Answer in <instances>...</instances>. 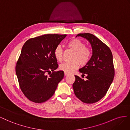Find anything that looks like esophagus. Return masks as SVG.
Returning <instances> with one entry per match:
<instances>
[{
    "label": "esophagus",
    "mask_w": 130,
    "mask_h": 130,
    "mask_svg": "<svg viewBox=\"0 0 130 130\" xmlns=\"http://www.w3.org/2000/svg\"><path fill=\"white\" fill-rule=\"evenodd\" d=\"M65 76H68V75H69V73H66V72H65Z\"/></svg>",
    "instance_id": "obj_1"
}]
</instances>
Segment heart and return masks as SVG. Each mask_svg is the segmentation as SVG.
Here are the masks:
<instances>
[{
	"label": "heart",
	"mask_w": 130,
	"mask_h": 130,
	"mask_svg": "<svg viewBox=\"0 0 130 130\" xmlns=\"http://www.w3.org/2000/svg\"><path fill=\"white\" fill-rule=\"evenodd\" d=\"M69 48L75 51L72 58L73 61L71 62H63L59 66V69L64 72L71 73L79 67L86 65L90 60L92 56L91 50L86 46V44L82 41L78 39H74L67 43ZM63 51L62 48L58 46L54 51V55L56 60L61 62L62 60Z\"/></svg>",
	"instance_id": "obj_1"
}]
</instances>
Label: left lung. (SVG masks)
<instances>
[{
	"mask_svg": "<svg viewBox=\"0 0 130 130\" xmlns=\"http://www.w3.org/2000/svg\"><path fill=\"white\" fill-rule=\"evenodd\" d=\"M87 39L91 44L90 60L79 69L83 78L75 76L72 87L76 97L86 103H93L104 97L114 79L115 71L113 55L109 48L97 37L90 33L78 34L76 36Z\"/></svg>",
	"mask_w": 130,
	"mask_h": 130,
	"instance_id": "8db88e82",
	"label": "left lung"
}]
</instances>
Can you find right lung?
I'll return each mask as SVG.
<instances>
[{
  "instance_id": "obj_1",
  "label": "right lung",
  "mask_w": 130,
  "mask_h": 130,
  "mask_svg": "<svg viewBox=\"0 0 130 130\" xmlns=\"http://www.w3.org/2000/svg\"><path fill=\"white\" fill-rule=\"evenodd\" d=\"M66 35L46 34L28 40L16 65L21 91L29 100L42 103L52 96L64 76L58 67L54 51Z\"/></svg>"
}]
</instances>
